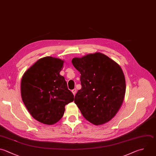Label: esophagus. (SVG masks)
I'll return each mask as SVG.
<instances>
[{"mask_svg": "<svg viewBox=\"0 0 156 156\" xmlns=\"http://www.w3.org/2000/svg\"><path fill=\"white\" fill-rule=\"evenodd\" d=\"M72 92H73V94H74V95H75V94H76V92H77V90H76V88H74V90H72Z\"/></svg>", "mask_w": 156, "mask_h": 156, "instance_id": "34e87169", "label": "esophagus"}]
</instances>
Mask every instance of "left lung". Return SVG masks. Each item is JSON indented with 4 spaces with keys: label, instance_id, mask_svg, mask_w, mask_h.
<instances>
[{
    "label": "left lung",
    "instance_id": "8db88e82",
    "mask_svg": "<svg viewBox=\"0 0 156 156\" xmlns=\"http://www.w3.org/2000/svg\"><path fill=\"white\" fill-rule=\"evenodd\" d=\"M72 63L81 74L82 88L75 96V104L92 124L107 122L115 116L124 101L126 81L122 69L100 52L75 57Z\"/></svg>",
    "mask_w": 156,
    "mask_h": 156
}]
</instances>
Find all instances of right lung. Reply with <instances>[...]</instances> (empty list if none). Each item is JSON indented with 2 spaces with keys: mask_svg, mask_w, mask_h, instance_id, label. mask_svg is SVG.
I'll use <instances>...</instances> for the list:
<instances>
[{
  "mask_svg": "<svg viewBox=\"0 0 156 156\" xmlns=\"http://www.w3.org/2000/svg\"><path fill=\"white\" fill-rule=\"evenodd\" d=\"M63 60L52 57L39 59L24 74L21 83L23 101L36 120L45 124L57 122L65 107L74 101L63 76Z\"/></svg>",
  "mask_w": 156,
  "mask_h": 156,
  "instance_id": "add662e5",
  "label": "right lung"
}]
</instances>
